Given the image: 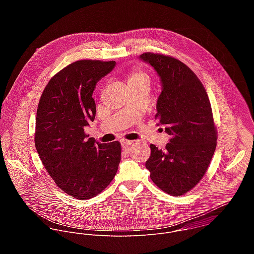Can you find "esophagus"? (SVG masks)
I'll list each match as a JSON object with an SVG mask.
<instances>
[{
	"mask_svg": "<svg viewBox=\"0 0 254 254\" xmlns=\"http://www.w3.org/2000/svg\"><path fill=\"white\" fill-rule=\"evenodd\" d=\"M134 142L133 141H127V140H123V141H121V145L123 146V147H128L129 145H132Z\"/></svg>",
	"mask_w": 254,
	"mask_h": 254,
	"instance_id": "34e87169",
	"label": "esophagus"
}]
</instances>
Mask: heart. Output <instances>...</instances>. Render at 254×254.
<instances>
[{"instance_id":"b5f03b06","label":"heart","mask_w":254,"mask_h":254,"mask_svg":"<svg viewBox=\"0 0 254 254\" xmlns=\"http://www.w3.org/2000/svg\"><path fill=\"white\" fill-rule=\"evenodd\" d=\"M132 82H140V83H145L148 85L149 75L144 70H135L128 78V83H132Z\"/></svg>"}]
</instances>
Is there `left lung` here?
Returning <instances> with one entry per match:
<instances>
[{
	"label": "left lung",
	"instance_id": "obj_1",
	"mask_svg": "<svg viewBox=\"0 0 254 254\" xmlns=\"http://www.w3.org/2000/svg\"><path fill=\"white\" fill-rule=\"evenodd\" d=\"M139 59L160 78L155 118L170 136L164 150L150 145L145 167L160 190L179 196L201 180L215 151L217 131L210 102L197 76L180 61L152 53Z\"/></svg>",
	"mask_w": 254,
	"mask_h": 254
}]
</instances>
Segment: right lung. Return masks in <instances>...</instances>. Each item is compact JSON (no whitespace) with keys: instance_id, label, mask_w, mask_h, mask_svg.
I'll return each instance as SVG.
<instances>
[{"instance_id":"1","label":"right lung","mask_w":254,"mask_h":254,"mask_svg":"<svg viewBox=\"0 0 254 254\" xmlns=\"http://www.w3.org/2000/svg\"><path fill=\"white\" fill-rule=\"evenodd\" d=\"M115 65L113 61L73 63L49 81L38 105L37 152L57 186L81 200L103 191L120 162L119 142L100 144L84 132L96 116V85Z\"/></svg>"}]
</instances>
